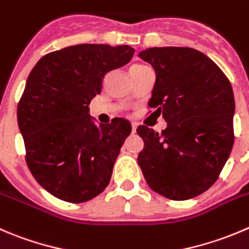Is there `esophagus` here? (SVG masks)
<instances>
[{"mask_svg": "<svg viewBox=\"0 0 249 249\" xmlns=\"http://www.w3.org/2000/svg\"><path fill=\"white\" fill-rule=\"evenodd\" d=\"M131 129H132V134H135V132H136V129H137V124H136V123H132V124H131Z\"/></svg>", "mask_w": 249, "mask_h": 249, "instance_id": "1", "label": "esophagus"}]
</instances>
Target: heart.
Listing matches in <instances>:
<instances>
[{"label": "heart", "mask_w": 249, "mask_h": 249, "mask_svg": "<svg viewBox=\"0 0 249 249\" xmlns=\"http://www.w3.org/2000/svg\"><path fill=\"white\" fill-rule=\"evenodd\" d=\"M142 67L144 66H141V64H135V66L131 67V69H136V68H142Z\"/></svg>", "instance_id": "heart-1"}]
</instances>
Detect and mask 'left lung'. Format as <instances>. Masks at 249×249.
I'll return each instance as SVG.
<instances>
[{
	"label": "left lung",
	"mask_w": 249,
	"mask_h": 249,
	"mask_svg": "<svg viewBox=\"0 0 249 249\" xmlns=\"http://www.w3.org/2000/svg\"><path fill=\"white\" fill-rule=\"evenodd\" d=\"M140 58L156 71L148 106L168 123L160 134L141 125L137 157L153 191L174 201L194 198L219 178L233 146L235 98L220 68L189 47H153Z\"/></svg>",
	"instance_id": "left-lung-1"
}]
</instances>
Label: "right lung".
<instances>
[{
    "label": "right lung",
    "instance_id": "add662e5",
    "mask_svg": "<svg viewBox=\"0 0 249 249\" xmlns=\"http://www.w3.org/2000/svg\"><path fill=\"white\" fill-rule=\"evenodd\" d=\"M127 45L69 46L43 55L26 80L18 105V125L26 164L52 196L83 203L105 191L131 124L114 118L96 125L91 100L110 71L129 63Z\"/></svg>",
    "mask_w": 249,
    "mask_h": 249
}]
</instances>
